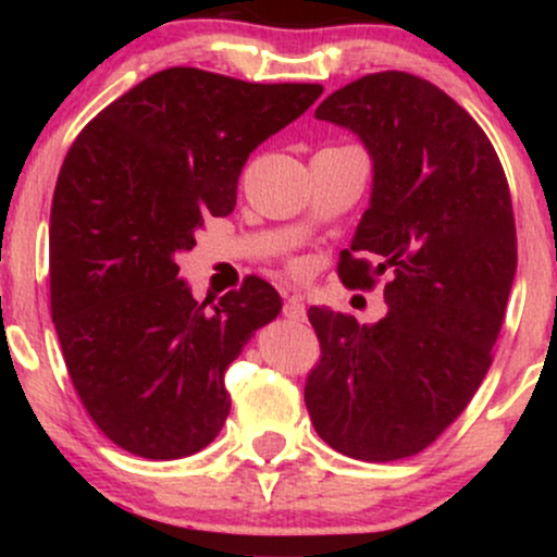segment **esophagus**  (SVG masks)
Instances as JSON below:
<instances>
[{
	"instance_id": "esophagus-1",
	"label": "esophagus",
	"mask_w": 557,
	"mask_h": 557,
	"mask_svg": "<svg viewBox=\"0 0 557 557\" xmlns=\"http://www.w3.org/2000/svg\"><path fill=\"white\" fill-rule=\"evenodd\" d=\"M283 314L290 319V322H304V319H306V306H304V298H300L298 293L287 296L285 306H283Z\"/></svg>"
}]
</instances>
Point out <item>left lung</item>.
<instances>
[{"label": "left lung", "mask_w": 557, "mask_h": 557, "mask_svg": "<svg viewBox=\"0 0 557 557\" xmlns=\"http://www.w3.org/2000/svg\"><path fill=\"white\" fill-rule=\"evenodd\" d=\"M314 114L354 131L374 164L372 201L337 274L361 290L376 274L389 280L374 324L309 309L322 359L306 408L343 456L398 461L461 417L492 363L516 274L508 181L476 120L411 73L363 75Z\"/></svg>", "instance_id": "8db88e82"}]
</instances>
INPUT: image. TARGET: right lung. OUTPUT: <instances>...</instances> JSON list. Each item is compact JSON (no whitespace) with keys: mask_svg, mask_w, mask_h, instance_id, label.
I'll return each instance as SVG.
<instances>
[{"mask_svg":"<svg viewBox=\"0 0 557 557\" xmlns=\"http://www.w3.org/2000/svg\"><path fill=\"white\" fill-rule=\"evenodd\" d=\"M322 91L170 67L70 146L49 225L52 322L88 417L133 456H194L225 424L227 367L283 300L251 274L207 311L175 257L233 212L248 154Z\"/></svg>","mask_w":557,"mask_h":557,"instance_id":"add662e5","label":"right lung"}]
</instances>
